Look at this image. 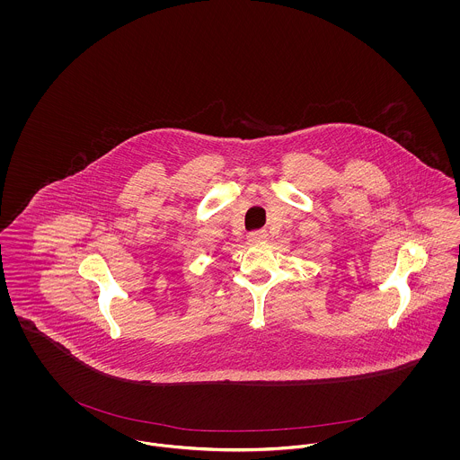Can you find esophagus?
Instances as JSON below:
<instances>
[{"label": "esophagus", "mask_w": 460, "mask_h": 460, "mask_svg": "<svg viewBox=\"0 0 460 460\" xmlns=\"http://www.w3.org/2000/svg\"><path fill=\"white\" fill-rule=\"evenodd\" d=\"M265 240H267V233L265 231H253V233L248 234V241H252V243H262Z\"/></svg>", "instance_id": "obj_1"}]
</instances>
